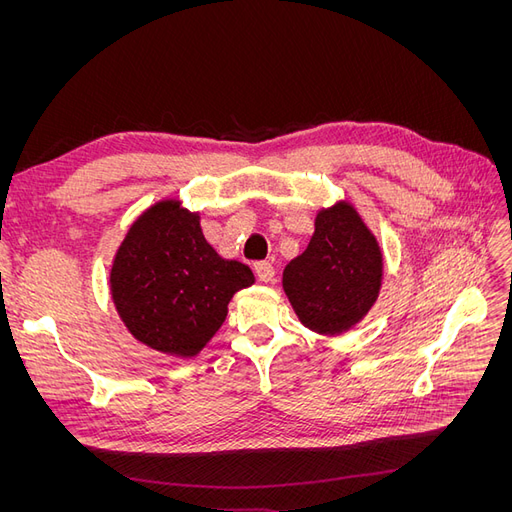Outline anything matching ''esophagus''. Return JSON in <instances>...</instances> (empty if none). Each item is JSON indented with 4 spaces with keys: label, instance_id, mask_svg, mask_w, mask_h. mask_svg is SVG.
<instances>
[{
    "label": "esophagus",
    "instance_id": "34e87169",
    "mask_svg": "<svg viewBox=\"0 0 512 512\" xmlns=\"http://www.w3.org/2000/svg\"><path fill=\"white\" fill-rule=\"evenodd\" d=\"M254 271H256V275H258V280H260V282H273L275 269H273L271 262H267V260H260V262H256V265H254Z\"/></svg>",
    "mask_w": 512,
    "mask_h": 512
}]
</instances>
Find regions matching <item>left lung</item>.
<instances>
[{"mask_svg":"<svg viewBox=\"0 0 512 512\" xmlns=\"http://www.w3.org/2000/svg\"><path fill=\"white\" fill-rule=\"evenodd\" d=\"M282 284L299 320L320 335L346 333L376 303L380 245L346 200L316 215L307 250L288 262Z\"/></svg>","mask_w":512,"mask_h":512,"instance_id":"8db88e82","label":"left lung"}]
</instances>
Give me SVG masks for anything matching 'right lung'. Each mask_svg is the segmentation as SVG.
<instances>
[{
    "instance_id": "right-lung-1",
    "label": "right lung",
    "mask_w": 512,
    "mask_h": 512,
    "mask_svg": "<svg viewBox=\"0 0 512 512\" xmlns=\"http://www.w3.org/2000/svg\"><path fill=\"white\" fill-rule=\"evenodd\" d=\"M252 284V269L215 252L198 213L179 200H160L132 224L111 269L113 303L128 331L181 359L207 346L232 294Z\"/></svg>"
}]
</instances>
